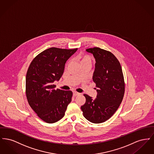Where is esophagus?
Returning a JSON list of instances; mask_svg holds the SVG:
<instances>
[{
    "mask_svg": "<svg viewBox=\"0 0 154 154\" xmlns=\"http://www.w3.org/2000/svg\"><path fill=\"white\" fill-rule=\"evenodd\" d=\"M79 95H80V93H79V92H73L74 96Z\"/></svg>",
    "mask_w": 154,
    "mask_h": 154,
    "instance_id": "34e87169",
    "label": "esophagus"
}]
</instances>
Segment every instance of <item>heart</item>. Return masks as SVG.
<instances>
[{"label": "heart", "mask_w": 154, "mask_h": 154, "mask_svg": "<svg viewBox=\"0 0 154 154\" xmlns=\"http://www.w3.org/2000/svg\"><path fill=\"white\" fill-rule=\"evenodd\" d=\"M77 60L80 63L81 66L85 65H91L92 63V58L88 54H81L77 57Z\"/></svg>", "instance_id": "b5f03b06"}]
</instances>
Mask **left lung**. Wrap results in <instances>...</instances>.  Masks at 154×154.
<instances>
[{
  "label": "left lung",
  "mask_w": 154,
  "mask_h": 154,
  "mask_svg": "<svg viewBox=\"0 0 154 154\" xmlns=\"http://www.w3.org/2000/svg\"><path fill=\"white\" fill-rule=\"evenodd\" d=\"M87 51L95 58L93 81L95 83L96 98L84 94L85 103L81 107L83 116L89 121L102 123L111 117L122 102L125 93V81L119 62L111 52L94 47Z\"/></svg>",
  "instance_id": "8db88e82"
}]
</instances>
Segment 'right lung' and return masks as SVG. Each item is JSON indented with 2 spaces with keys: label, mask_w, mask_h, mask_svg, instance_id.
I'll use <instances>...</instances> for the list:
<instances>
[{
  "label": "right lung",
  "mask_w": 154,
  "mask_h": 154,
  "mask_svg": "<svg viewBox=\"0 0 154 154\" xmlns=\"http://www.w3.org/2000/svg\"><path fill=\"white\" fill-rule=\"evenodd\" d=\"M77 50L50 48L38 54L29 66L26 75V98L37 116L47 123L56 122L63 117L72 101L73 92L55 89L53 82L59 80L67 60Z\"/></svg>",
  "instance_id": "right-lung-1"
}]
</instances>
